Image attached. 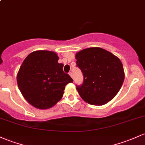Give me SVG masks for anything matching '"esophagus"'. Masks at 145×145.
<instances>
[{
    "label": "esophagus",
    "instance_id": "34e87169",
    "mask_svg": "<svg viewBox=\"0 0 145 145\" xmlns=\"http://www.w3.org/2000/svg\"><path fill=\"white\" fill-rule=\"evenodd\" d=\"M69 76L72 78H74V76H73L72 72H71V71H70V72H69Z\"/></svg>",
    "mask_w": 145,
    "mask_h": 145
}]
</instances>
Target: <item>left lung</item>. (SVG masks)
<instances>
[{"mask_svg":"<svg viewBox=\"0 0 145 145\" xmlns=\"http://www.w3.org/2000/svg\"><path fill=\"white\" fill-rule=\"evenodd\" d=\"M76 67L83 75L82 85H76L81 98L94 105H103L111 101L125 79L120 60L100 47L83 49L76 54Z\"/></svg>","mask_w":145,"mask_h":145,"instance_id":"8db88e82","label":"left lung"}]
</instances>
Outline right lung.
Here are the masks:
<instances>
[{"mask_svg": "<svg viewBox=\"0 0 145 145\" xmlns=\"http://www.w3.org/2000/svg\"><path fill=\"white\" fill-rule=\"evenodd\" d=\"M54 52L36 51L29 54L20 66L17 82L24 98L39 109H49L63 96L65 86L73 79L63 71Z\"/></svg>", "mask_w": 145, "mask_h": 145, "instance_id": "add662e5", "label": "right lung"}]
</instances>
